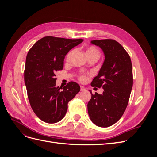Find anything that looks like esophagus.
<instances>
[{"mask_svg":"<svg viewBox=\"0 0 157 157\" xmlns=\"http://www.w3.org/2000/svg\"><path fill=\"white\" fill-rule=\"evenodd\" d=\"M85 90H86V88H84L82 86H80V91H84Z\"/></svg>","mask_w":157,"mask_h":157,"instance_id":"34e87169","label":"esophagus"}]
</instances>
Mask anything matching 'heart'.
Wrapping results in <instances>:
<instances>
[{
	"mask_svg": "<svg viewBox=\"0 0 157 157\" xmlns=\"http://www.w3.org/2000/svg\"><path fill=\"white\" fill-rule=\"evenodd\" d=\"M74 52L75 51L73 50H71L67 54V56H66V60H67V61L70 60L71 58L72 57V56L74 54ZM85 54H86L88 59L94 58V59H97L98 58L99 54L98 50L96 48H95V47L92 46H88L85 48ZM85 78H85L84 76H81V77H80V79L81 80H85Z\"/></svg>",
	"mask_w": 157,
	"mask_h": 157,
	"instance_id": "obj_1",
	"label": "heart"
}]
</instances>
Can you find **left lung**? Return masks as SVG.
I'll return each instance as SVG.
<instances>
[{
	"label": "left lung",
	"mask_w": 157,
	"mask_h": 157,
	"mask_svg": "<svg viewBox=\"0 0 157 157\" xmlns=\"http://www.w3.org/2000/svg\"><path fill=\"white\" fill-rule=\"evenodd\" d=\"M103 52L105 60L92 86L102 88V94L90 92L88 103L90 120L99 127L112 126L120 119L128 105L133 86L132 62L127 52L115 40H92Z\"/></svg>",
	"instance_id": "1"
}]
</instances>
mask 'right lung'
<instances>
[{
  "instance_id": "obj_1",
  "label": "right lung",
  "mask_w": 157,
  "mask_h": 157,
  "mask_svg": "<svg viewBox=\"0 0 157 157\" xmlns=\"http://www.w3.org/2000/svg\"><path fill=\"white\" fill-rule=\"evenodd\" d=\"M83 39L48 36L32 46L26 57L24 80L33 111L46 123L60 121L67 104L80 91V86L69 82L62 90L56 85V72L62 70L65 56Z\"/></svg>"
}]
</instances>
